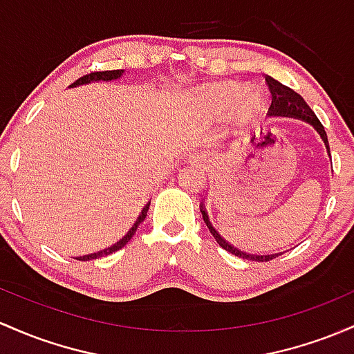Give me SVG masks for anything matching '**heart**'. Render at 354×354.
<instances>
[{"mask_svg":"<svg viewBox=\"0 0 354 354\" xmlns=\"http://www.w3.org/2000/svg\"><path fill=\"white\" fill-rule=\"evenodd\" d=\"M200 100L205 109L213 114H223L228 109L236 107L242 115H248L255 111L259 104V97L254 92H242V87L235 82L215 84L200 94Z\"/></svg>","mask_w":354,"mask_h":354,"instance_id":"b5f03b06","label":"heart"}]
</instances>
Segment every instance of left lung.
I'll return each mask as SVG.
<instances>
[{"label":"left lung","instance_id":"left-lung-1","mask_svg":"<svg viewBox=\"0 0 354 354\" xmlns=\"http://www.w3.org/2000/svg\"><path fill=\"white\" fill-rule=\"evenodd\" d=\"M266 82H267V87H269L270 95H272L269 115H284V118H296V119H301V120H306V122H309L310 126H313L314 129L319 133L321 139L324 141V145H326V149H328V153H329V142H328V136H326L324 127H322L319 119L316 118V114L313 112V109L306 104V100L302 99L297 92H294L292 88H289L287 85H282L279 80L272 79L270 75H266ZM200 209H201V215H203V221L207 223L209 234L215 236L216 243H218L221 248H225L227 252H230V254L236 255V257L247 259V260H255V262H269V260L279 257V255L282 254V252H279V254L255 255V254H247V252H243V250H239V248L230 245V243H228L227 240H225L223 236H221L218 232L213 228L212 221H209L208 213H207V209H205L203 205H201Z\"/></svg>","mask_w":354,"mask_h":354}]
</instances>
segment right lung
Returning a JSON list of instances; mask_svg holds the SVG:
<instances>
[{"instance_id": "add662e5", "label": "right lung", "mask_w": 354, "mask_h": 354, "mask_svg": "<svg viewBox=\"0 0 354 354\" xmlns=\"http://www.w3.org/2000/svg\"><path fill=\"white\" fill-rule=\"evenodd\" d=\"M124 73V70H104V72H92V73H87V75L80 77V79H77L75 82H73L70 87H77V85H82V84H88V82H100V80H104V82H109V80H115V79H120ZM147 209H149V203L146 205L145 208H142L141 215L138 216V220H136V223L133 225V228H131L129 232H127L126 235L122 236V239L119 240L118 243H114V245L104 248V250H99L95 252V254H88V255H82V257H77V260H92V259H100V257H106V255H111L114 254V252H118L126 245L127 242H129L131 239H133V235L136 234V230H138V227L141 225V221L146 218L147 215Z\"/></svg>"}]
</instances>
